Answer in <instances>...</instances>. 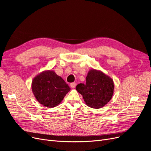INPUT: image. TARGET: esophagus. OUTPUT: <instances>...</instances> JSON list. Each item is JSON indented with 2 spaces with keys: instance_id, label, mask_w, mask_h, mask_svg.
<instances>
[{
  "instance_id": "obj_1",
  "label": "esophagus",
  "mask_w": 151,
  "mask_h": 151,
  "mask_svg": "<svg viewBox=\"0 0 151 151\" xmlns=\"http://www.w3.org/2000/svg\"><path fill=\"white\" fill-rule=\"evenodd\" d=\"M76 84L75 83H71L70 84V86L72 88H75L76 87Z\"/></svg>"
}]
</instances>
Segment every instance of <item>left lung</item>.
Here are the masks:
<instances>
[{"label":"left lung","mask_w":151,"mask_h":151,"mask_svg":"<svg viewBox=\"0 0 151 151\" xmlns=\"http://www.w3.org/2000/svg\"><path fill=\"white\" fill-rule=\"evenodd\" d=\"M86 80V84L80 83L76 90L83 96L89 107L95 109L103 107L113 96V80L101 71L95 70L88 72Z\"/></svg>","instance_id":"8db88e82"}]
</instances>
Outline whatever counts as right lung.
Listing matches in <instances>:
<instances>
[{"instance_id": "right-lung-1", "label": "right lung", "mask_w": 151, "mask_h": 151, "mask_svg": "<svg viewBox=\"0 0 151 151\" xmlns=\"http://www.w3.org/2000/svg\"><path fill=\"white\" fill-rule=\"evenodd\" d=\"M32 89L37 101L48 108L58 105L70 88L53 71L41 73L33 80Z\"/></svg>"}]
</instances>
